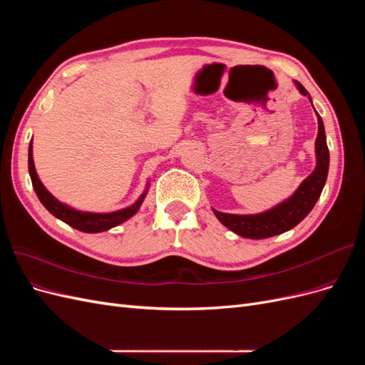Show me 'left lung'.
I'll list each match as a JSON object with an SVG mask.
<instances>
[{"label": "left lung", "mask_w": 365, "mask_h": 365, "mask_svg": "<svg viewBox=\"0 0 365 365\" xmlns=\"http://www.w3.org/2000/svg\"><path fill=\"white\" fill-rule=\"evenodd\" d=\"M295 86L303 96H307L311 101V96L304 90V86L295 81ZM312 103V101H311ZM317 113V111H315ZM318 118V135L315 140V155L317 165L314 172L300 184L295 193L288 200L280 202L267 212L257 215H231L222 213L213 210L220 224L225 225L228 230L235 231L236 235L247 239H267L284 233L309 215V212L317 204L319 195L323 192V187L327 180L329 172V149L326 143V132L323 120L317 113Z\"/></svg>", "instance_id": "8db88e82"}]
</instances>
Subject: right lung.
<instances>
[{
  "instance_id": "right-lung-1",
  "label": "right lung",
  "mask_w": 365,
  "mask_h": 365,
  "mask_svg": "<svg viewBox=\"0 0 365 365\" xmlns=\"http://www.w3.org/2000/svg\"><path fill=\"white\" fill-rule=\"evenodd\" d=\"M29 173H30V178H31V184H33V189H35L39 201L42 202V205L46 207L48 212L56 216L58 219H61L62 222L68 224L70 227L83 231V233H101V231H106L109 228H114L117 225H120L121 222H125L129 217L134 216L138 208L141 205V202L145 201L146 193L149 190V182L146 185V190L143 192V195L138 197V200L126 207V208H121L117 210V212L113 213H90V212H79V210L71 208L67 204H62L61 201H58L56 197H54L43 184L41 182L39 176L36 173L35 169V163H33V148H31V141H30V146H29Z\"/></svg>"
}]
</instances>
